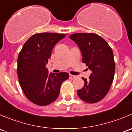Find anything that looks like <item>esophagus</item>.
<instances>
[{"label": "esophagus", "mask_w": 132, "mask_h": 132, "mask_svg": "<svg viewBox=\"0 0 132 132\" xmlns=\"http://www.w3.org/2000/svg\"><path fill=\"white\" fill-rule=\"evenodd\" d=\"M77 76H75V75H73L71 74H70V78H71V79H75V78H77Z\"/></svg>", "instance_id": "34e87169"}]
</instances>
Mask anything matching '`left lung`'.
Here are the masks:
<instances>
[{"label": "left lung", "mask_w": 132, "mask_h": 132, "mask_svg": "<svg viewBox=\"0 0 132 132\" xmlns=\"http://www.w3.org/2000/svg\"><path fill=\"white\" fill-rule=\"evenodd\" d=\"M70 38L79 46L82 62L92 71L89 80L82 78L84 86L77 91L78 97L88 103H97L107 95L114 80L112 50L107 41L94 33H75Z\"/></svg>", "instance_id": "obj_1"}]
</instances>
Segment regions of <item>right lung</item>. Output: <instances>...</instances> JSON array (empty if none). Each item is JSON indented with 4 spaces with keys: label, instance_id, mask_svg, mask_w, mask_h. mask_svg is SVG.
Segmentation results:
<instances>
[{
    "label": "right lung",
    "instance_id": "obj_1",
    "mask_svg": "<svg viewBox=\"0 0 132 132\" xmlns=\"http://www.w3.org/2000/svg\"><path fill=\"white\" fill-rule=\"evenodd\" d=\"M65 36L57 33H37L29 38L20 52L18 80L25 96L34 104L45 106L54 102L62 82L69 78L68 73H49L46 68L54 46Z\"/></svg>",
    "mask_w": 132,
    "mask_h": 132
}]
</instances>
